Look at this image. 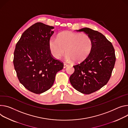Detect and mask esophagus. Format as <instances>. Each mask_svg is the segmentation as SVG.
<instances>
[{"label": "esophagus", "instance_id": "34e87169", "mask_svg": "<svg viewBox=\"0 0 128 128\" xmlns=\"http://www.w3.org/2000/svg\"><path fill=\"white\" fill-rule=\"evenodd\" d=\"M68 66V65H67L66 64H64V65H63V68H65L67 67Z\"/></svg>", "mask_w": 128, "mask_h": 128}]
</instances>
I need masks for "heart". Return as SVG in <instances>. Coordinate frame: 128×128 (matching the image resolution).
<instances>
[{
    "label": "heart",
    "instance_id": "heart-1",
    "mask_svg": "<svg viewBox=\"0 0 128 128\" xmlns=\"http://www.w3.org/2000/svg\"><path fill=\"white\" fill-rule=\"evenodd\" d=\"M49 46L52 54L56 59H60L66 50V61L74 60L76 62H80L84 60L90 53L92 41L87 34L67 31L60 34L57 38H50Z\"/></svg>",
    "mask_w": 128,
    "mask_h": 128
}]
</instances>
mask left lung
<instances>
[{"mask_svg": "<svg viewBox=\"0 0 128 128\" xmlns=\"http://www.w3.org/2000/svg\"><path fill=\"white\" fill-rule=\"evenodd\" d=\"M76 30L88 34L92 47L86 59L74 66V72L69 80L77 91L89 94L108 83L115 63V50L112 43L102 33L87 28Z\"/></svg>", "mask_w": 128, "mask_h": 128, "instance_id": "1", "label": "left lung"}]
</instances>
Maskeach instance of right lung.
I'll list each match as a JSON object with an SVG mask.
<instances>
[{
  "label": "right lung",
  "mask_w": 128,
  "mask_h": 128,
  "mask_svg": "<svg viewBox=\"0 0 128 128\" xmlns=\"http://www.w3.org/2000/svg\"><path fill=\"white\" fill-rule=\"evenodd\" d=\"M54 28L37 22L22 34L15 47L13 63L19 82L36 94L50 89L56 74L63 68V63L54 59L50 50Z\"/></svg>",
  "instance_id": "right-lung-1"
}]
</instances>
